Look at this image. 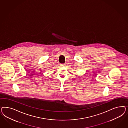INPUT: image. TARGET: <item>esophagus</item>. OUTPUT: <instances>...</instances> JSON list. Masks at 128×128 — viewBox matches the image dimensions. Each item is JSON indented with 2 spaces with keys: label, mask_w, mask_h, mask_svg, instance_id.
<instances>
[{
  "label": "esophagus",
  "mask_w": 128,
  "mask_h": 128,
  "mask_svg": "<svg viewBox=\"0 0 128 128\" xmlns=\"http://www.w3.org/2000/svg\"><path fill=\"white\" fill-rule=\"evenodd\" d=\"M60 66H62V67H64V66H65V65L64 64H61L60 65Z\"/></svg>",
  "instance_id": "34e87169"
}]
</instances>
